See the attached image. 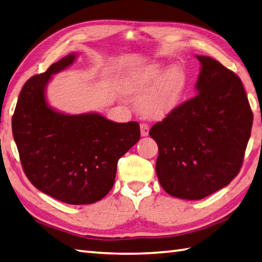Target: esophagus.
<instances>
[{
    "instance_id": "esophagus-1",
    "label": "esophagus",
    "mask_w": 262,
    "mask_h": 262,
    "mask_svg": "<svg viewBox=\"0 0 262 262\" xmlns=\"http://www.w3.org/2000/svg\"><path fill=\"white\" fill-rule=\"evenodd\" d=\"M141 135L142 136H147L148 135V130H150V127H148L146 124H141Z\"/></svg>"
}]
</instances>
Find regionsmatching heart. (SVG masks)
Segmentation results:
<instances>
[{"instance_id": "heart-1", "label": "heart", "mask_w": 262, "mask_h": 262, "mask_svg": "<svg viewBox=\"0 0 262 262\" xmlns=\"http://www.w3.org/2000/svg\"><path fill=\"white\" fill-rule=\"evenodd\" d=\"M185 89L186 75L182 67L173 66L168 69L162 62L138 67L122 80V90L126 94L143 95L138 101V110L151 119L163 118L175 110Z\"/></svg>"}]
</instances>
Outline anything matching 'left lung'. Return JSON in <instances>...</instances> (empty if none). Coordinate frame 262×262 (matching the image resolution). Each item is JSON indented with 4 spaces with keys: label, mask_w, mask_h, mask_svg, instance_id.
I'll list each match as a JSON object with an SVG mask.
<instances>
[{
    "label": "left lung",
    "mask_w": 262,
    "mask_h": 262,
    "mask_svg": "<svg viewBox=\"0 0 262 262\" xmlns=\"http://www.w3.org/2000/svg\"><path fill=\"white\" fill-rule=\"evenodd\" d=\"M201 63L198 95L150 129L160 185L170 195L201 200L227 186L242 167L253 115L242 81L210 56Z\"/></svg>",
    "instance_id": "8db88e82"
}]
</instances>
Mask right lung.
I'll return each instance as SVG.
<instances>
[{"label": "right lung", "instance_id": "right-lung-1", "mask_svg": "<svg viewBox=\"0 0 262 262\" xmlns=\"http://www.w3.org/2000/svg\"><path fill=\"white\" fill-rule=\"evenodd\" d=\"M70 53L20 92L12 134L26 176L48 195L68 204H91L114 186L118 160L140 140L136 121L114 122L96 112L67 115L46 101L52 76L74 63Z\"/></svg>", "mask_w": 262, "mask_h": 262}]
</instances>
